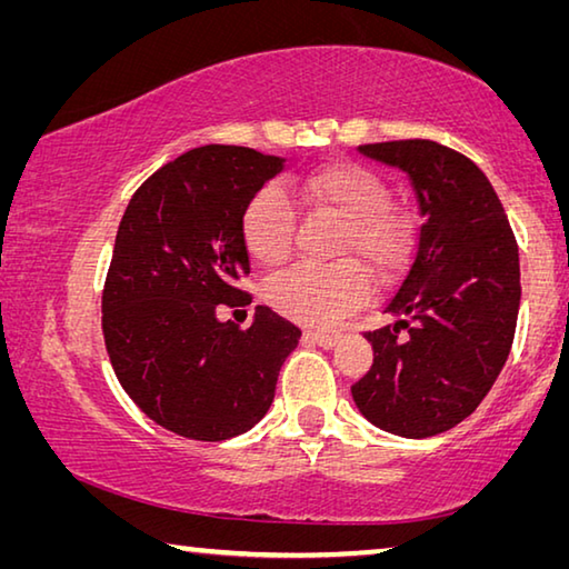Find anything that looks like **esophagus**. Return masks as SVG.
Segmentation results:
<instances>
[{
    "mask_svg": "<svg viewBox=\"0 0 569 569\" xmlns=\"http://www.w3.org/2000/svg\"><path fill=\"white\" fill-rule=\"evenodd\" d=\"M306 341L311 343H319L323 346V349H331V346H336V341H339V331H306Z\"/></svg>",
    "mask_w": 569,
    "mask_h": 569,
    "instance_id": "obj_1",
    "label": "esophagus"
}]
</instances>
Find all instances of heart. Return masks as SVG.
Returning a JSON list of instances; mask_svg holds the SVG:
<instances>
[{
	"label": "heart",
	"mask_w": 569,
	"mask_h": 569,
	"mask_svg": "<svg viewBox=\"0 0 569 569\" xmlns=\"http://www.w3.org/2000/svg\"><path fill=\"white\" fill-rule=\"evenodd\" d=\"M296 196L313 213L341 223L333 266H293L266 281L263 296L278 313L306 326H333L371 293L369 276L397 271L409 246V226L391 208V190L377 172L356 162H326L296 180ZM293 206L278 186L258 188L240 213V238L261 266L283 263L291 253Z\"/></svg>",
	"instance_id": "1"
}]
</instances>
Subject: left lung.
<instances>
[{
	"instance_id": "left-lung-1",
	"label": "left lung",
	"mask_w": 569,
	"mask_h": 569,
	"mask_svg": "<svg viewBox=\"0 0 569 569\" xmlns=\"http://www.w3.org/2000/svg\"><path fill=\"white\" fill-rule=\"evenodd\" d=\"M403 170L423 223L409 273L366 333L373 363L351 387L373 427L423 439L457 427L492 389L512 349L519 311V250L492 182L475 162L435 140L359 148Z\"/></svg>"
}]
</instances>
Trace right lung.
Here are the masks:
<instances>
[{
	"instance_id": "add662e5",
	"label": "right lung",
	"mask_w": 569,
	"mask_h": 569,
	"mask_svg": "<svg viewBox=\"0 0 569 569\" xmlns=\"http://www.w3.org/2000/svg\"><path fill=\"white\" fill-rule=\"evenodd\" d=\"M283 158L253 148L188 150L142 182L114 238L102 291L112 369L148 417L198 441L248 431L273 403L301 331L268 306L248 329L218 308L250 303L240 213Z\"/></svg>"
}]
</instances>
